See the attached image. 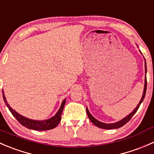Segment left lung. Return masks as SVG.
I'll use <instances>...</instances> for the list:
<instances>
[{
    "label": "left lung",
    "mask_w": 154,
    "mask_h": 154,
    "mask_svg": "<svg viewBox=\"0 0 154 154\" xmlns=\"http://www.w3.org/2000/svg\"><path fill=\"white\" fill-rule=\"evenodd\" d=\"M140 53L142 54V52H141V51H140ZM144 67H145V68H144V69H145V78H144V86L143 94H142V98H141L140 101H139V103H138V105L136 106V108H135L132 111V112H130V114L127 115L126 117L124 118V119H122V120L119 121V122H115V123L107 124V123H103V122H100V121L97 120V119H96L94 117V116H91V114L89 112V111H88V108L86 107V112H87V115H88V119H90V121H91V122H92V123L94 124V125L97 126V127H100V128H102V129H106V130H112V129L120 128L121 127H122V126L125 125V124H127V122H128L131 119V118L133 117V116L135 115V113L137 112L138 109L139 108V106H140L141 103H142V101H143L144 97H145L146 89H147V78H146V73H147V66H146L145 59H144Z\"/></svg>",
    "instance_id": "left-lung-1"
}]
</instances>
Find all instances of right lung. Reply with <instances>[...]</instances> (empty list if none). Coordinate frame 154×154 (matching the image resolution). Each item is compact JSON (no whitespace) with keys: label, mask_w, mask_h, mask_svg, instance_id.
I'll list each match as a JSON object with an SVG mask.
<instances>
[{"label":"right lung","mask_w":154,"mask_h":154,"mask_svg":"<svg viewBox=\"0 0 154 154\" xmlns=\"http://www.w3.org/2000/svg\"><path fill=\"white\" fill-rule=\"evenodd\" d=\"M3 97H4V102H5L6 105L8 107V109H10V111L12 114V116L18 121V122H19L21 125L27 127V128L30 129V130H39V131L51 130V129L55 128V127L59 125V123H60V121H61L62 112H63V108H64L66 100V98H65L64 100H63L61 106H60V109H59V110L57 111V112L55 114V116L50 118V119H46V120L38 121L32 120V119H29L28 118L24 117V116H21L19 113L17 112L15 110H14L9 105V103H7V100H6L5 95H4V91H3Z\"/></svg>","instance_id":"right-lung-1"}]
</instances>
